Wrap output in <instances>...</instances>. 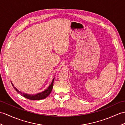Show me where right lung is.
<instances>
[{"mask_svg":"<svg viewBox=\"0 0 125 125\" xmlns=\"http://www.w3.org/2000/svg\"><path fill=\"white\" fill-rule=\"evenodd\" d=\"M54 79H55V78H54V79H53V80H52V82L51 85L49 86L46 89L45 91H43L41 93H39L35 94V95L28 94L24 93H22L21 92H20L16 87H14L12 83L11 82V85H12V86L14 87V88L16 90V92L18 93H20L22 96H23V97L27 98H28V99L32 100H39L44 99V98L47 97L48 96L51 94V93L52 91V89H53V83H54Z\"/></svg>","mask_w":125,"mask_h":125,"instance_id":"right-lung-1","label":"right lung"}]
</instances>
